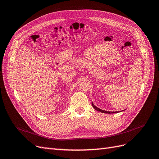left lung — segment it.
Returning <instances> with one entry per match:
<instances>
[{
    "instance_id": "8db88e82",
    "label": "left lung",
    "mask_w": 159,
    "mask_h": 159,
    "mask_svg": "<svg viewBox=\"0 0 159 159\" xmlns=\"http://www.w3.org/2000/svg\"><path fill=\"white\" fill-rule=\"evenodd\" d=\"M91 104H92L93 107L96 111H100V112H102V113H118V112H119V111H107L102 110V109H101L97 107L96 106H95L94 104L93 103V102H91Z\"/></svg>"
}]
</instances>
